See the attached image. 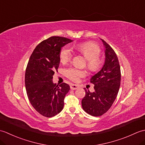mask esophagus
Returning <instances> with one entry per match:
<instances>
[{
	"mask_svg": "<svg viewBox=\"0 0 145 145\" xmlns=\"http://www.w3.org/2000/svg\"><path fill=\"white\" fill-rule=\"evenodd\" d=\"M78 88H79V87L77 85H75V84H71L70 85L71 90H76V89H77Z\"/></svg>",
	"mask_w": 145,
	"mask_h": 145,
	"instance_id": "obj_1",
	"label": "esophagus"
}]
</instances>
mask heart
<instances>
[{"mask_svg":"<svg viewBox=\"0 0 145 145\" xmlns=\"http://www.w3.org/2000/svg\"><path fill=\"white\" fill-rule=\"evenodd\" d=\"M75 48L80 52L87 60V66L90 70L93 72H97L102 67L103 61L99 57L101 50L99 46L93 42H85L78 44ZM72 57V51L69 47H65L61 49L60 53V58L61 62L67 63L70 61ZM67 77L73 81H78L80 77L86 75L84 70H81L70 68L66 70Z\"/></svg>","mask_w":145,"mask_h":145,"instance_id":"b5f03b06","label":"heart"}]
</instances>
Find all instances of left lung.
Returning <instances> with one entry per match:
<instances>
[{"mask_svg":"<svg viewBox=\"0 0 145 145\" xmlns=\"http://www.w3.org/2000/svg\"><path fill=\"white\" fill-rule=\"evenodd\" d=\"M105 52V62L101 70L91 77L95 91L90 92L85 88V96L82 106L85 112L94 116L105 113L112 106L118 95L121 72L118 57L113 48L101 39Z\"/></svg>","mask_w":145,"mask_h":145,"instance_id":"left-lung-1","label":"left lung"}]
</instances>
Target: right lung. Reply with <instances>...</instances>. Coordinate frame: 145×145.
<instances>
[{"label":"right lung","instance_id":"right-lung-1","mask_svg":"<svg viewBox=\"0 0 145 145\" xmlns=\"http://www.w3.org/2000/svg\"><path fill=\"white\" fill-rule=\"evenodd\" d=\"M72 42L65 37H51L37 46L27 64L25 75L27 96L37 112L44 116H54L63 108L70 86L63 83L58 87L53 82V76L59 67L61 48Z\"/></svg>","mask_w":145,"mask_h":145}]
</instances>
